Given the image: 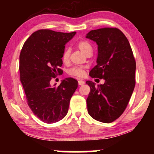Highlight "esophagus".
Returning <instances> with one entry per match:
<instances>
[{"instance_id": "1", "label": "esophagus", "mask_w": 154, "mask_h": 154, "mask_svg": "<svg viewBox=\"0 0 154 154\" xmlns=\"http://www.w3.org/2000/svg\"><path fill=\"white\" fill-rule=\"evenodd\" d=\"M84 83H85L84 81H83V80H79V81H78V84H79V85H83V84H84Z\"/></svg>"}]
</instances>
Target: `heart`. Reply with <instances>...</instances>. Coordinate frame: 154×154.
Masks as SVG:
<instances>
[{"label":"heart","mask_w":154,"mask_h":154,"mask_svg":"<svg viewBox=\"0 0 154 154\" xmlns=\"http://www.w3.org/2000/svg\"><path fill=\"white\" fill-rule=\"evenodd\" d=\"M77 46L83 54H85V55H86L88 53H89V52H92V46H91L90 44L86 41L82 40L79 41L77 44ZM62 59V61H63L64 63H66V62H69V51L68 50V49H65L64 51L63 52ZM69 73L70 75H71V76L80 78L84 76L85 74V70L82 67L75 66L69 70Z\"/></svg>","instance_id":"b5f03b06"}]
</instances>
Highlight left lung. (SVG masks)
Returning <instances> with one entry per match:
<instances>
[{"mask_svg":"<svg viewBox=\"0 0 154 154\" xmlns=\"http://www.w3.org/2000/svg\"><path fill=\"white\" fill-rule=\"evenodd\" d=\"M86 38L98 45L97 64L90 71V77L105 81L97 86L86 82L90 87L88 113L96 120L111 123L124 113L133 92L136 61L128 40L118 28L91 30Z\"/></svg>","mask_w":154,"mask_h":154,"instance_id":"1","label":"left lung"}]
</instances>
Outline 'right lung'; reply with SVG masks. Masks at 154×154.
I'll return each instance as SVG.
<instances>
[{
    "label": "right lung",
    "instance_id": "1",
    "mask_svg": "<svg viewBox=\"0 0 154 154\" xmlns=\"http://www.w3.org/2000/svg\"><path fill=\"white\" fill-rule=\"evenodd\" d=\"M75 34L38 30L26 41L20 52V81L28 105L45 123H55L66 116L77 88V81L71 77L62 80L57 87L50 84L53 78L61 74L65 44Z\"/></svg>",
    "mask_w": 154,
    "mask_h": 154
}]
</instances>
